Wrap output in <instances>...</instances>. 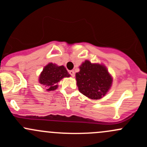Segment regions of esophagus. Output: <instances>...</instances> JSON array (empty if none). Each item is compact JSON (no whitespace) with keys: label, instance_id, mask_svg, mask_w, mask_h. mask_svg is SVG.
Listing matches in <instances>:
<instances>
[{"label":"esophagus","instance_id":"34e87169","mask_svg":"<svg viewBox=\"0 0 147 147\" xmlns=\"http://www.w3.org/2000/svg\"><path fill=\"white\" fill-rule=\"evenodd\" d=\"M69 73L70 74V75L72 77V78H74V77H75V72H74V70H70L69 72Z\"/></svg>","mask_w":147,"mask_h":147}]
</instances>
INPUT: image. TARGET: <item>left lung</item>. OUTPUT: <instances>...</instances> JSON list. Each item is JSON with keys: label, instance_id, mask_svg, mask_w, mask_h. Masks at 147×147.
<instances>
[{"label": "left lung", "instance_id": "8db88e82", "mask_svg": "<svg viewBox=\"0 0 147 147\" xmlns=\"http://www.w3.org/2000/svg\"><path fill=\"white\" fill-rule=\"evenodd\" d=\"M80 92L92 100L103 97L110 89L112 78L103 65L85 60L75 74Z\"/></svg>", "mask_w": 147, "mask_h": 147}]
</instances>
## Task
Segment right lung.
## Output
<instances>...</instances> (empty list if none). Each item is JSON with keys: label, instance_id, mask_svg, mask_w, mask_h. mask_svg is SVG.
I'll return each instance as SVG.
<instances>
[{"label": "right lung", "instance_id": "obj_1", "mask_svg": "<svg viewBox=\"0 0 147 147\" xmlns=\"http://www.w3.org/2000/svg\"><path fill=\"white\" fill-rule=\"evenodd\" d=\"M70 76L63 65L57 66L53 63H49L42 69L39 77V82L45 85L47 91H53L58 87L57 82L63 78Z\"/></svg>", "mask_w": 147, "mask_h": 147}]
</instances>
